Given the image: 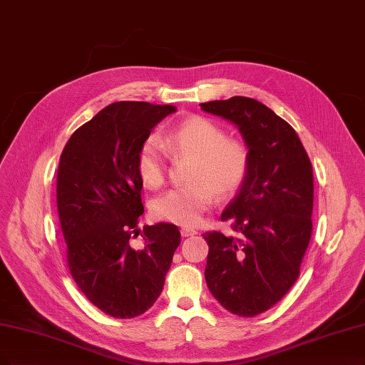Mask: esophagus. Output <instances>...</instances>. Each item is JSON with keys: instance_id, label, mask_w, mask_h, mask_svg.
Masks as SVG:
<instances>
[{"instance_id": "esophagus-1", "label": "esophagus", "mask_w": 365, "mask_h": 365, "mask_svg": "<svg viewBox=\"0 0 365 365\" xmlns=\"http://www.w3.org/2000/svg\"><path fill=\"white\" fill-rule=\"evenodd\" d=\"M197 231L193 230V228H187V226H184V228H181V235L182 237H192V235H196Z\"/></svg>"}]
</instances>
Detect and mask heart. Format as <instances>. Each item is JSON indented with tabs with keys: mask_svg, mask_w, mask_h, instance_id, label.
<instances>
[{
	"mask_svg": "<svg viewBox=\"0 0 365 365\" xmlns=\"http://www.w3.org/2000/svg\"><path fill=\"white\" fill-rule=\"evenodd\" d=\"M165 148H163L162 146ZM172 158H192L187 172L190 185L178 187L154 200L153 212L160 220L196 226L219 199L235 195L249 172V150L242 142L228 139L219 123L204 116H190L180 122L161 142L150 135L140 145L135 170L142 184L158 188L166 181V153Z\"/></svg>",
	"mask_w": 365,
	"mask_h": 365,
	"instance_id": "heart-1",
	"label": "heart"
}]
</instances>
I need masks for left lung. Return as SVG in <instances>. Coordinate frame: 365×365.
I'll return each mask as SVG.
<instances>
[{
	"instance_id": "obj_1",
	"label": "left lung",
	"mask_w": 365,
	"mask_h": 365,
	"mask_svg": "<svg viewBox=\"0 0 365 365\" xmlns=\"http://www.w3.org/2000/svg\"><path fill=\"white\" fill-rule=\"evenodd\" d=\"M199 106L237 125L250 158L243 185L220 216L240 237L204 234L205 281L225 309L255 317L278 304L300 273L312 232V165L292 125L257 99Z\"/></svg>"
}]
</instances>
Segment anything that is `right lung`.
<instances>
[{"label": "right lung", "mask_w": 365, "mask_h": 365, "mask_svg": "<svg viewBox=\"0 0 365 365\" xmlns=\"http://www.w3.org/2000/svg\"><path fill=\"white\" fill-rule=\"evenodd\" d=\"M173 106L110 104L68 140L57 170V211L68 267L91 302L116 319H133L163 292L181 234L172 223L143 228V247L131 240L143 215L135 157Z\"/></svg>", "instance_id": "add662e5"}]
</instances>
